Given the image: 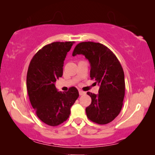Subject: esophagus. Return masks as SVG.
<instances>
[{
    "instance_id": "obj_1",
    "label": "esophagus",
    "mask_w": 155,
    "mask_h": 155,
    "mask_svg": "<svg viewBox=\"0 0 155 155\" xmlns=\"http://www.w3.org/2000/svg\"><path fill=\"white\" fill-rule=\"evenodd\" d=\"M79 94H80V95H84L86 94V92H83V91H82V90H79Z\"/></svg>"
}]
</instances>
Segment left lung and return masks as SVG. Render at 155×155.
Masks as SVG:
<instances>
[{"label":"left lung","mask_w":155,"mask_h":155,"mask_svg":"<svg viewBox=\"0 0 155 155\" xmlns=\"http://www.w3.org/2000/svg\"><path fill=\"white\" fill-rule=\"evenodd\" d=\"M82 54L90 63V78L100 87L99 94L87 92L92 102L86 108L91 121L104 125L111 122L123 107L125 96L124 72L115 54L107 46L92 41L76 45L73 56Z\"/></svg>","instance_id":"1"}]
</instances>
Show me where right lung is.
<instances>
[{
	"label": "right lung",
	"mask_w": 155,
	"mask_h": 155,
	"mask_svg": "<svg viewBox=\"0 0 155 155\" xmlns=\"http://www.w3.org/2000/svg\"><path fill=\"white\" fill-rule=\"evenodd\" d=\"M74 41L53 42L44 46L33 56L27 75L29 101L38 118L51 126H58L71 114V108L79 97L77 88L58 92L55 82L63 75L67 53Z\"/></svg>",
	"instance_id": "obj_1"
}]
</instances>
